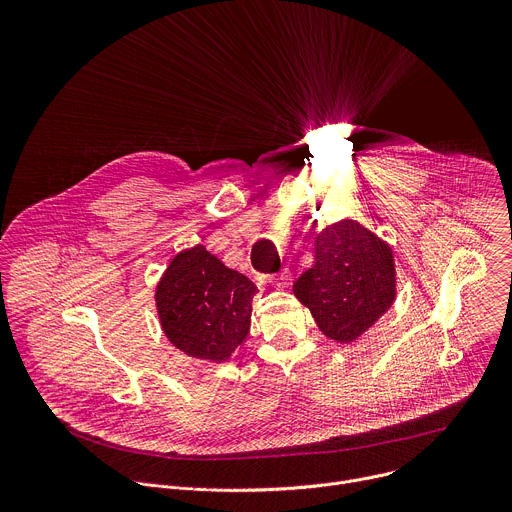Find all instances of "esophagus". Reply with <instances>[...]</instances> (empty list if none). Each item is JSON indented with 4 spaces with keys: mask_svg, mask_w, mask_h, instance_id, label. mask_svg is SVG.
Here are the masks:
<instances>
[{
    "mask_svg": "<svg viewBox=\"0 0 512 512\" xmlns=\"http://www.w3.org/2000/svg\"><path fill=\"white\" fill-rule=\"evenodd\" d=\"M271 285H275V287H279V289L289 287V285H291V273H289L287 269H285V271H281L279 275L271 277Z\"/></svg>",
    "mask_w": 512,
    "mask_h": 512,
    "instance_id": "obj_1",
    "label": "esophagus"
}]
</instances>
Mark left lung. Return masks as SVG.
I'll return each instance as SVG.
<instances>
[{
  "label": "left lung",
  "mask_w": 512,
  "mask_h": 512,
  "mask_svg": "<svg viewBox=\"0 0 512 512\" xmlns=\"http://www.w3.org/2000/svg\"><path fill=\"white\" fill-rule=\"evenodd\" d=\"M314 259L294 283V294L328 338L354 342L395 302L393 249L344 218L318 233Z\"/></svg>",
  "instance_id": "left-lung-1"
}]
</instances>
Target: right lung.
Masks as SVG:
<instances>
[{
	"instance_id": "add662e5",
	"label": "right lung",
	"mask_w": 512,
	"mask_h": 512,
	"mask_svg": "<svg viewBox=\"0 0 512 512\" xmlns=\"http://www.w3.org/2000/svg\"><path fill=\"white\" fill-rule=\"evenodd\" d=\"M255 283L202 245L178 253L156 287L168 340L188 356L223 362L247 338Z\"/></svg>"
}]
</instances>
